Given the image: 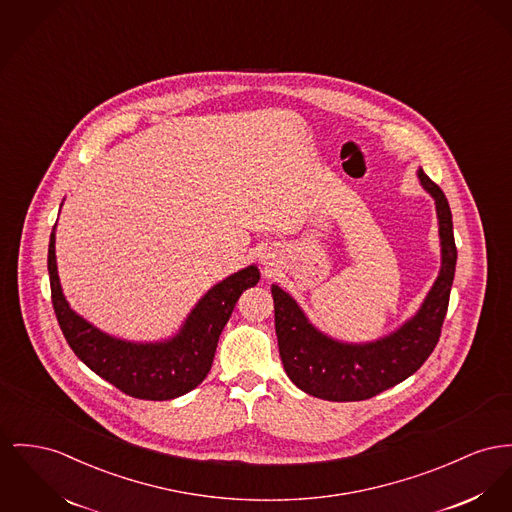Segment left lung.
Here are the masks:
<instances>
[{
    "label": "left lung",
    "instance_id": "obj_1",
    "mask_svg": "<svg viewBox=\"0 0 512 512\" xmlns=\"http://www.w3.org/2000/svg\"><path fill=\"white\" fill-rule=\"evenodd\" d=\"M421 186L433 196L441 237V272L421 308L396 332L367 343H345L310 324L303 308L272 285L279 357L297 388L330 402H359L400 384L433 353L441 338L450 287L456 272L452 213L443 190L423 172Z\"/></svg>",
    "mask_w": 512,
    "mask_h": 512
}]
</instances>
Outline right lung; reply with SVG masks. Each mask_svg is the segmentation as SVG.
Masks as SVG:
<instances>
[{"mask_svg": "<svg viewBox=\"0 0 512 512\" xmlns=\"http://www.w3.org/2000/svg\"><path fill=\"white\" fill-rule=\"evenodd\" d=\"M48 273L54 312L73 353L124 394L155 402L178 398L204 380L242 291L260 281L256 266L233 273L205 293L171 340L136 343L104 334L69 307L56 266V225L48 244Z\"/></svg>", "mask_w": 512, "mask_h": 512, "instance_id": "right-lung-1", "label": "right lung"}]
</instances>
